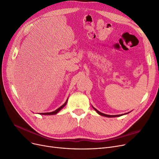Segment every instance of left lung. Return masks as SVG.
Here are the masks:
<instances>
[{"instance_id":"8db88e82","label":"left lung","mask_w":159,"mask_h":159,"mask_svg":"<svg viewBox=\"0 0 159 159\" xmlns=\"http://www.w3.org/2000/svg\"><path fill=\"white\" fill-rule=\"evenodd\" d=\"M92 108L94 109L96 112L99 114V115H102V116H106V117H115V116H122V115H126V114H128V113H129L130 112H128V113H124V114H121V115H105V114H103V113H101V112H99V111H98L96 108H94L93 107V106H92Z\"/></svg>"}]
</instances>
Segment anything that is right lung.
Returning a JSON list of instances; mask_svg holds the SVG:
<instances>
[{
  "label": "right lung",
  "mask_w": 159,
  "mask_h": 159,
  "mask_svg": "<svg viewBox=\"0 0 159 159\" xmlns=\"http://www.w3.org/2000/svg\"><path fill=\"white\" fill-rule=\"evenodd\" d=\"M67 100H68V98H67V99L66 100V103H65L63 105H61V106L60 107H59L58 109H57L56 111H52V112H50V113H39V114H40V115H56V114H57L59 111H60L63 107H65L66 106V105L67 104Z\"/></svg>",
  "instance_id": "obj_1"
}]
</instances>
